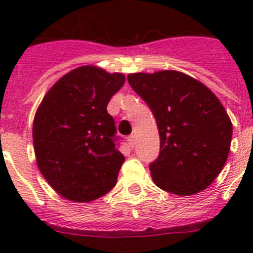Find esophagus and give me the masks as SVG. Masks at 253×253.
<instances>
[{
	"label": "esophagus",
	"instance_id": "1",
	"mask_svg": "<svg viewBox=\"0 0 253 253\" xmlns=\"http://www.w3.org/2000/svg\"><path fill=\"white\" fill-rule=\"evenodd\" d=\"M127 141H128V144L131 145V147H134V144H136V136H134V134H131V136H128Z\"/></svg>",
	"mask_w": 253,
	"mask_h": 253
}]
</instances>
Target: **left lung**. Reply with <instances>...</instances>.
<instances>
[{"label": "left lung", "mask_w": 253, "mask_h": 253, "mask_svg": "<svg viewBox=\"0 0 253 253\" xmlns=\"http://www.w3.org/2000/svg\"><path fill=\"white\" fill-rule=\"evenodd\" d=\"M127 81L150 108L159 129V157L149 165L155 185L178 196L206 190L225 165L233 136L219 99L177 71L132 73Z\"/></svg>", "instance_id": "1"}]
</instances>
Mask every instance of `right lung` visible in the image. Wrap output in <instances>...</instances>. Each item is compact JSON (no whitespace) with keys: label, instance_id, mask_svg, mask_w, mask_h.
<instances>
[{"label":"right lung","instance_id":"1","mask_svg":"<svg viewBox=\"0 0 253 253\" xmlns=\"http://www.w3.org/2000/svg\"><path fill=\"white\" fill-rule=\"evenodd\" d=\"M124 83L122 73L83 66L58 79L38 108L33 124L38 168L66 200L91 202L116 185L125 157L106 106Z\"/></svg>","mask_w":253,"mask_h":253}]
</instances>
